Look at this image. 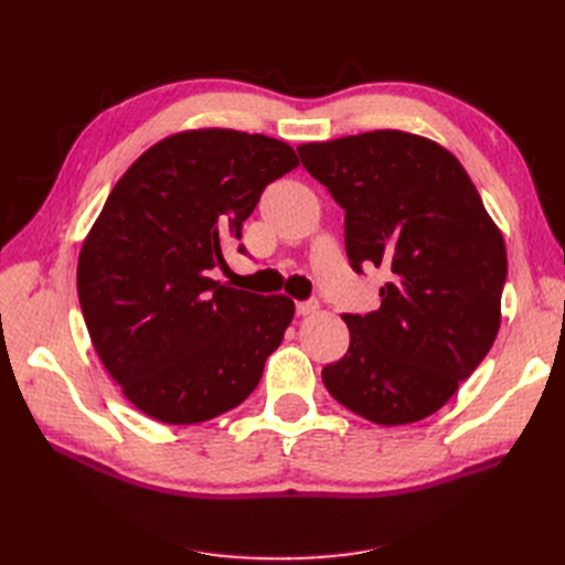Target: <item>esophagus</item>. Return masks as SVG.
Here are the masks:
<instances>
[{"mask_svg": "<svg viewBox=\"0 0 565 565\" xmlns=\"http://www.w3.org/2000/svg\"><path fill=\"white\" fill-rule=\"evenodd\" d=\"M313 311H318V301L316 299L297 301V316H311Z\"/></svg>", "mask_w": 565, "mask_h": 565, "instance_id": "obj_1", "label": "esophagus"}]
</instances>
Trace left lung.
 <instances>
[{"mask_svg": "<svg viewBox=\"0 0 565 565\" xmlns=\"http://www.w3.org/2000/svg\"><path fill=\"white\" fill-rule=\"evenodd\" d=\"M297 150L347 212L351 268L391 273L377 311L344 316L351 344L322 367L324 388L374 424L434 415L498 337L507 280L500 228L465 167L424 136L380 129Z\"/></svg>", "mask_w": 565, "mask_h": 565, "instance_id": "1", "label": "left lung"}]
</instances>
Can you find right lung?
I'll return each mask as SVG.
<instances>
[{"instance_id":"obj_1","label":"right lung","mask_w":565,"mask_h":565,"mask_svg":"<svg viewBox=\"0 0 565 565\" xmlns=\"http://www.w3.org/2000/svg\"><path fill=\"white\" fill-rule=\"evenodd\" d=\"M295 167L270 136L198 129L148 148L115 183L82 245L77 295L100 363L148 417L207 422L259 384L295 301L210 270L226 266L264 188Z\"/></svg>"}]
</instances>
